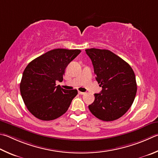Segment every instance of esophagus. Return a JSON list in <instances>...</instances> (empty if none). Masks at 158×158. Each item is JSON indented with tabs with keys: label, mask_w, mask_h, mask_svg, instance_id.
Masks as SVG:
<instances>
[{
	"label": "esophagus",
	"mask_w": 158,
	"mask_h": 158,
	"mask_svg": "<svg viewBox=\"0 0 158 158\" xmlns=\"http://www.w3.org/2000/svg\"><path fill=\"white\" fill-rule=\"evenodd\" d=\"M78 93H79V94H81V95H82V94H85V93H84V92H81V91H79Z\"/></svg>",
	"instance_id": "1"
}]
</instances>
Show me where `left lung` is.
I'll list each match as a JSON object with an SVG mask.
<instances>
[{
  "label": "left lung",
  "mask_w": 158,
  "mask_h": 158,
  "mask_svg": "<svg viewBox=\"0 0 158 158\" xmlns=\"http://www.w3.org/2000/svg\"><path fill=\"white\" fill-rule=\"evenodd\" d=\"M85 52L93 63L96 80L102 88L88 106L93 115L103 121H114L127 113L137 93L135 75L128 63L108 50L90 48Z\"/></svg>",
  "instance_id": "1"
}]
</instances>
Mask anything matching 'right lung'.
Masks as SVG:
<instances>
[{
	"instance_id": "1",
	"label": "right lung",
	"mask_w": 158,
	"mask_h": 158,
	"mask_svg": "<svg viewBox=\"0 0 158 158\" xmlns=\"http://www.w3.org/2000/svg\"><path fill=\"white\" fill-rule=\"evenodd\" d=\"M81 52L80 50L54 49L31 61L23 73L20 91L23 100L34 117L50 121L68 110L78 92L56 85L63 81L68 65Z\"/></svg>"
}]
</instances>
